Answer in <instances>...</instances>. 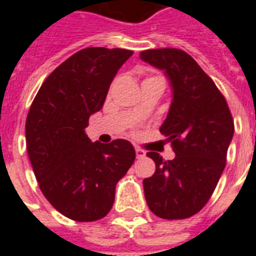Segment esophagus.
Returning a JSON list of instances; mask_svg holds the SVG:
<instances>
[{"mask_svg": "<svg viewBox=\"0 0 256 256\" xmlns=\"http://www.w3.org/2000/svg\"><path fill=\"white\" fill-rule=\"evenodd\" d=\"M136 158H138V160H142V158H144V156H146V152H144V150H142V148H136Z\"/></svg>", "mask_w": 256, "mask_h": 256, "instance_id": "obj_1", "label": "esophagus"}]
</instances>
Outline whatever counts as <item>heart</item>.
Masks as SVG:
<instances>
[{
  "mask_svg": "<svg viewBox=\"0 0 256 256\" xmlns=\"http://www.w3.org/2000/svg\"><path fill=\"white\" fill-rule=\"evenodd\" d=\"M154 78H160V77H152V78H146L144 81H148V80H154Z\"/></svg>",
  "mask_w": 256,
  "mask_h": 256,
  "instance_id": "1",
  "label": "heart"
}]
</instances>
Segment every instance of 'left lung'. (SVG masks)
Listing matches in <instances>:
<instances>
[{
	"label": "left lung",
	"mask_w": 256,
	"mask_h": 256,
	"mask_svg": "<svg viewBox=\"0 0 256 256\" xmlns=\"http://www.w3.org/2000/svg\"><path fill=\"white\" fill-rule=\"evenodd\" d=\"M142 61L164 70L172 100L160 128L175 158L148 152L156 172L144 179L148 208L160 218H190L204 207L226 166L234 120L222 92L191 56L179 49H152Z\"/></svg>",
	"instance_id": "1"
}]
</instances>
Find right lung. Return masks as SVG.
<instances>
[{"label":"right lung","mask_w":256,"mask_h":256,"mask_svg":"<svg viewBox=\"0 0 256 256\" xmlns=\"http://www.w3.org/2000/svg\"><path fill=\"white\" fill-rule=\"evenodd\" d=\"M132 50L88 48L62 62L38 90L26 118V148L50 204L77 222L112 210L118 180L136 150L126 140L92 142L85 128Z\"/></svg>","instance_id":"1"}]
</instances>
